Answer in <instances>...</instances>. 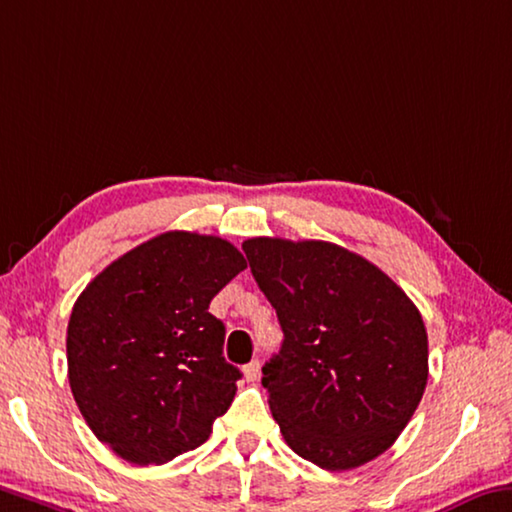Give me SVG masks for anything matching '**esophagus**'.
<instances>
[{
	"instance_id": "obj_1",
	"label": "esophagus",
	"mask_w": 512,
	"mask_h": 512,
	"mask_svg": "<svg viewBox=\"0 0 512 512\" xmlns=\"http://www.w3.org/2000/svg\"><path fill=\"white\" fill-rule=\"evenodd\" d=\"M243 376H246V380H257L259 378V360L248 362L246 367H243Z\"/></svg>"
}]
</instances>
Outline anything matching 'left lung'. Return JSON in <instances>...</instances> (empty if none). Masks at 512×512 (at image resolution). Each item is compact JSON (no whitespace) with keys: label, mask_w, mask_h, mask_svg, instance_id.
<instances>
[{"label":"left lung","mask_w":512,"mask_h":512,"mask_svg":"<svg viewBox=\"0 0 512 512\" xmlns=\"http://www.w3.org/2000/svg\"><path fill=\"white\" fill-rule=\"evenodd\" d=\"M285 342L262 385L285 442L328 472L378 458L408 426L428 380L415 303L376 264L328 241H243Z\"/></svg>","instance_id":"1"}]
</instances>
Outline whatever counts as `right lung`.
Returning <instances> with one entry per match:
<instances>
[{
	"label": "right lung",
	"mask_w": 512,
	"mask_h": 512,
	"mask_svg": "<svg viewBox=\"0 0 512 512\" xmlns=\"http://www.w3.org/2000/svg\"><path fill=\"white\" fill-rule=\"evenodd\" d=\"M246 259L221 237L164 232L95 275L72 307L68 380L100 442L134 465L196 449L230 408L241 371L223 358L209 303Z\"/></svg>",
	"instance_id": "1"
}]
</instances>
